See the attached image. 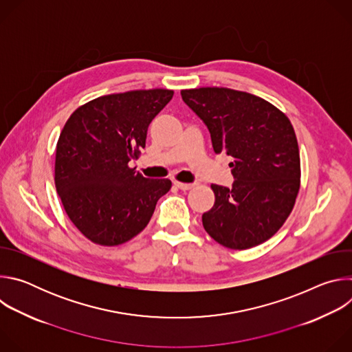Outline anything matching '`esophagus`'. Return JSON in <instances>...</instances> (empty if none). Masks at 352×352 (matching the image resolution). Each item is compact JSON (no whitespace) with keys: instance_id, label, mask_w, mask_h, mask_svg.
Segmentation results:
<instances>
[{"instance_id":"esophagus-1","label":"esophagus","mask_w":352,"mask_h":352,"mask_svg":"<svg viewBox=\"0 0 352 352\" xmlns=\"http://www.w3.org/2000/svg\"><path fill=\"white\" fill-rule=\"evenodd\" d=\"M174 185L177 188H179L181 190H189V189H192L195 186V184H186V182H179V181H175Z\"/></svg>"}]
</instances>
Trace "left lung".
I'll use <instances>...</instances> for the list:
<instances>
[{
  "instance_id": "1",
  "label": "left lung",
  "mask_w": 352,
  "mask_h": 352,
  "mask_svg": "<svg viewBox=\"0 0 352 352\" xmlns=\"http://www.w3.org/2000/svg\"><path fill=\"white\" fill-rule=\"evenodd\" d=\"M202 120L214 152L231 159L232 188L212 185L216 200L204 213L206 232L230 249L272 238L292 212L300 184L299 148L288 117L266 100L228 87L181 90Z\"/></svg>"
}]
</instances>
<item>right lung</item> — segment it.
I'll return each mask as SVG.
<instances>
[{
    "mask_svg": "<svg viewBox=\"0 0 352 352\" xmlns=\"http://www.w3.org/2000/svg\"><path fill=\"white\" fill-rule=\"evenodd\" d=\"M168 89L97 97L65 122L56 150V188L74 226L91 242L121 245L150 221L170 179L144 178L128 163L147 126L173 98Z\"/></svg>",
    "mask_w": 352,
    "mask_h": 352,
    "instance_id": "obj_1",
    "label": "right lung"
}]
</instances>
